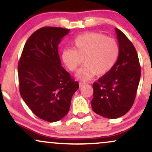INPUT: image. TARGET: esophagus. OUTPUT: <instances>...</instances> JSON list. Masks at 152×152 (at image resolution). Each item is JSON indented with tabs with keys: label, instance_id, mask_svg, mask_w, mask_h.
Returning a JSON list of instances; mask_svg holds the SVG:
<instances>
[{
	"label": "esophagus",
	"instance_id": "esophagus-1",
	"mask_svg": "<svg viewBox=\"0 0 152 152\" xmlns=\"http://www.w3.org/2000/svg\"><path fill=\"white\" fill-rule=\"evenodd\" d=\"M85 83H83V82H79V86L80 87H82L83 86H84Z\"/></svg>",
	"mask_w": 152,
	"mask_h": 152
}]
</instances>
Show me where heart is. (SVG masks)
Instances as JSON below:
<instances>
[{"label":"heart","mask_w":152,"mask_h":152,"mask_svg":"<svg viewBox=\"0 0 152 152\" xmlns=\"http://www.w3.org/2000/svg\"><path fill=\"white\" fill-rule=\"evenodd\" d=\"M74 48L63 50L61 58L66 67L71 71L77 69L84 58L85 65L76 73L82 81H88L95 76L106 74L113 68L119 56L118 43L111 38L98 33H86L74 41Z\"/></svg>","instance_id":"b5f03b06"}]
</instances>
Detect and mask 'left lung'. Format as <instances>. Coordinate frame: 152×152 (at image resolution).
<instances>
[{
    "label": "left lung",
    "instance_id": "obj_1",
    "mask_svg": "<svg viewBox=\"0 0 152 152\" xmlns=\"http://www.w3.org/2000/svg\"><path fill=\"white\" fill-rule=\"evenodd\" d=\"M119 56L109 72L94 82L92 109L108 118H117L129 111L136 98L141 67L134 45L123 32L115 28Z\"/></svg>",
    "mask_w": 152,
    "mask_h": 152
}]
</instances>
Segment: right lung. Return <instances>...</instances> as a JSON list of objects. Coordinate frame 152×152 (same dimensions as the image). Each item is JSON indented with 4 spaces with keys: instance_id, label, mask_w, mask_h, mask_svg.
Returning a JSON list of instances; mask_svg holds the SVG:
<instances>
[{
    "instance_id": "1",
    "label": "right lung",
    "mask_w": 152,
    "mask_h": 152,
    "mask_svg": "<svg viewBox=\"0 0 152 152\" xmlns=\"http://www.w3.org/2000/svg\"><path fill=\"white\" fill-rule=\"evenodd\" d=\"M70 30L43 27L26 41L18 62L22 99L41 119L56 122L69 112L78 82L61 66L58 46Z\"/></svg>"
}]
</instances>
